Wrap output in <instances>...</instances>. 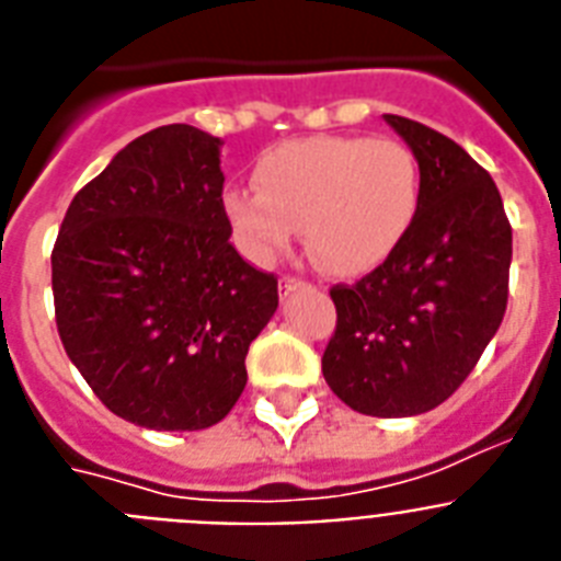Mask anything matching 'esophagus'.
<instances>
[{
	"label": "esophagus",
	"mask_w": 561,
	"mask_h": 561,
	"mask_svg": "<svg viewBox=\"0 0 561 561\" xmlns=\"http://www.w3.org/2000/svg\"><path fill=\"white\" fill-rule=\"evenodd\" d=\"M308 288V282L299 279V276H282V294H294V290Z\"/></svg>",
	"instance_id": "obj_1"
}]
</instances>
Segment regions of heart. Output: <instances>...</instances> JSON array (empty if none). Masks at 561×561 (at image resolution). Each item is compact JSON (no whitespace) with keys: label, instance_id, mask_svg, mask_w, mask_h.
Segmentation results:
<instances>
[{"label":"heart","instance_id":"heart-1","mask_svg":"<svg viewBox=\"0 0 561 561\" xmlns=\"http://www.w3.org/2000/svg\"><path fill=\"white\" fill-rule=\"evenodd\" d=\"M253 187L225 193L244 253L271 262L302 228L308 253L336 276L379 267L408 239L422 205L413 150L390 136H308L265 150Z\"/></svg>","mask_w":561,"mask_h":561}]
</instances>
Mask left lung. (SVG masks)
I'll return each instance as SVG.
<instances>
[{
	"instance_id": "8db88e82",
	"label": "left lung",
	"mask_w": 561,
	"mask_h": 561,
	"mask_svg": "<svg viewBox=\"0 0 561 561\" xmlns=\"http://www.w3.org/2000/svg\"><path fill=\"white\" fill-rule=\"evenodd\" d=\"M411 145L422 205L411 233L353 285H333L322 374L365 416L433 411L477 368L507 308L513 233L491 173L454 139L385 113Z\"/></svg>"
}]
</instances>
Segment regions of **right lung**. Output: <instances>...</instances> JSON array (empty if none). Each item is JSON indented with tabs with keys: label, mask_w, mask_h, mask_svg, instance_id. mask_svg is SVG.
<instances>
[{
	"label": "right lung",
	"mask_w": 561,
	"mask_h": 561,
	"mask_svg": "<svg viewBox=\"0 0 561 561\" xmlns=\"http://www.w3.org/2000/svg\"><path fill=\"white\" fill-rule=\"evenodd\" d=\"M219 145L191 125L134 139L73 196L50 253L65 353L107 411L150 431L228 416L279 305L276 276L230 244Z\"/></svg>",
	"instance_id": "1"
}]
</instances>
